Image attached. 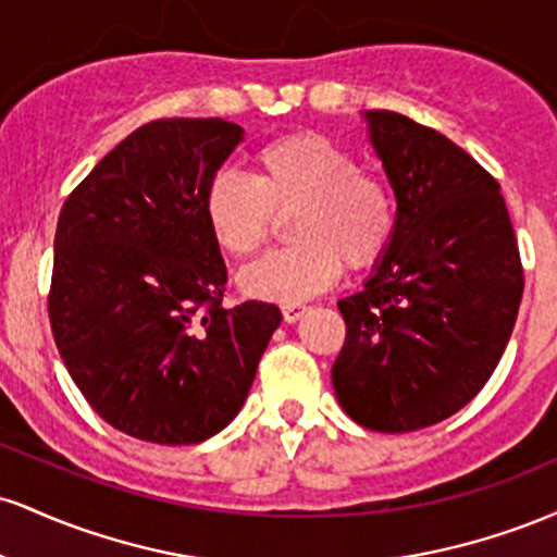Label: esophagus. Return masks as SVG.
<instances>
[{
	"label": "esophagus",
	"mask_w": 557,
	"mask_h": 557,
	"mask_svg": "<svg viewBox=\"0 0 557 557\" xmlns=\"http://www.w3.org/2000/svg\"><path fill=\"white\" fill-rule=\"evenodd\" d=\"M306 311H309V309H306V306H300V304H285L283 306V319L287 324H293V322H298V319L304 317Z\"/></svg>",
	"instance_id": "34e87169"
}]
</instances>
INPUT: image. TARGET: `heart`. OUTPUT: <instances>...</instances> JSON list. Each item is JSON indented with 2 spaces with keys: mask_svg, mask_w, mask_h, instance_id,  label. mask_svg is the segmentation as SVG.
<instances>
[{
  "mask_svg": "<svg viewBox=\"0 0 557 557\" xmlns=\"http://www.w3.org/2000/svg\"><path fill=\"white\" fill-rule=\"evenodd\" d=\"M253 181L216 175L203 196L212 238L235 259L264 246L274 214L290 218V248L240 274L253 298L298 304L327 290L343 270L374 264L395 230V201L385 177L363 170L345 146L322 133L267 140L251 157Z\"/></svg>",
  "mask_w": 557,
  "mask_h": 557,
  "instance_id": "1",
  "label": "heart"
}]
</instances>
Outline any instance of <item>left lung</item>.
<instances>
[{
  "mask_svg": "<svg viewBox=\"0 0 557 557\" xmlns=\"http://www.w3.org/2000/svg\"><path fill=\"white\" fill-rule=\"evenodd\" d=\"M395 194V230L361 290L337 300L343 411L374 432L453 417L495 372L523 272L500 185L461 146L398 112H363Z\"/></svg>",
  "mask_w": 557,
  "mask_h": 557,
  "instance_id": "obj_1",
  "label": "left lung"
}]
</instances>
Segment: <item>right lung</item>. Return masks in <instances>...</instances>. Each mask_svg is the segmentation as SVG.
Listing matches in <instances>:
<instances>
[{
  "mask_svg": "<svg viewBox=\"0 0 557 557\" xmlns=\"http://www.w3.org/2000/svg\"><path fill=\"white\" fill-rule=\"evenodd\" d=\"M243 140L227 120H157L101 159L60 212L49 319L83 398L114 430L194 445L238 417L283 314L222 306L203 196Z\"/></svg>",
  "mask_w": 557,
  "mask_h": 557,
  "instance_id": "1",
  "label": "right lung"
}]
</instances>
